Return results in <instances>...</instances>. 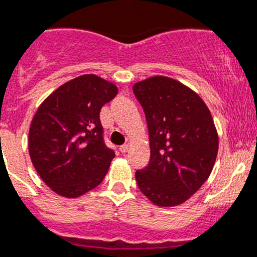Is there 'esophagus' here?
<instances>
[{
	"label": "esophagus",
	"mask_w": 257,
	"mask_h": 257,
	"mask_svg": "<svg viewBox=\"0 0 257 257\" xmlns=\"http://www.w3.org/2000/svg\"><path fill=\"white\" fill-rule=\"evenodd\" d=\"M120 152H121L122 154H125V153H128L129 152V145H126V144H125V145L120 146Z\"/></svg>",
	"instance_id": "34e87169"
}]
</instances>
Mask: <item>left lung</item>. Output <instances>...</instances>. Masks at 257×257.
I'll return each mask as SVG.
<instances>
[{
	"label": "left lung",
	"mask_w": 257,
	"mask_h": 257,
	"mask_svg": "<svg viewBox=\"0 0 257 257\" xmlns=\"http://www.w3.org/2000/svg\"><path fill=\"white\" fill-rule=\"evenodd\" d=\"M145 112L150 162L136 171L140 191L158 206H175L198 191L214 166L218 135L210 111L193 90L154 75L133 86Z\"/></svg>",
	"instance_id": "1"
}]
</instances>
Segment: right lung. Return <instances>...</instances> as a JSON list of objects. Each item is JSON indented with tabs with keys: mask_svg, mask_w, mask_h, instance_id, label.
<instances>
[{
	"mask_svg": "<svg viewBox=\"0 0 257 257\" xmlns=\"http://www.w3.org/2000/svg\"><path fill=\"white\" fill-rule=\"evenodd\" d=\"M117 87L95 74L60 86L39 105L29 132L32 165L62 197L75 198L98 187L115 152L103 140L100 109Z\"/></svg>",
	"mask_w": 257,
	"mask_h": 257,
	"instance_id": "add662e5",
	"label": "right lung"
}]
</instances>
